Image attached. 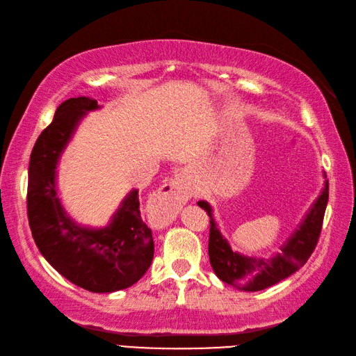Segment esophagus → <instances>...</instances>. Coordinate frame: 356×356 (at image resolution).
<instances>
[{"instance_id":"esophagus-1","label":"esophagus","mask_w":356,"mask_h":356,"mask_svg":"<svg viewBox=\"0 0 356 356\" xmlns=\"http://www.w3.org/2000/svg\"><path fill=\"white\" fill-rule=\"evenodd\" d=\"M191 195V187L184 174H177L163 186H160L153 199L149 200V218L156 225L169 224Z\"/></svg>"}]
</instances>
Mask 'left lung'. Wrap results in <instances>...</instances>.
Segmentation results:
<instances>
[{"instance_id":"1","label":"left lung","mask_w":356,"mask_h":356,"mask_svg":"<svg viewBox=\"0 0 356 356\" xmlns=\"http://www.w3.org/2000/svg\"><path fill=\"white\" fill-rule=\"evenodd\" d=\"M327 203L328 181L303 224L300 225V229L293 234V238L286 242V245L282 246V254H277L272 260H257V258L233 252L227 241L222 238L217 225L211 218L208 252L215 275L222 282L243 291H261L284 281L285 277L303 267L312 252L315 251L322 230V222H324ZM197 204L211 217L212 211L207 202H199Z\"/></svg>"}]
</instances>
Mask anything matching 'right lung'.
<instances>
[{"mask_svg":"<svg viewBox=\"0 0 356 356\" xmlns=\"http://www.w3.org/2000/svg\"><path fill=\"white\" fill-rule=\"evenodd\" d=\"M96 108L98 102L88 96L58 106L32 148L26 212L40 252L62 276L92 293H113L138 282L153 261V234L141 218L138 191L126 197L108 227L90 230L67 217L55 187L59 154L83 114Z\"/></svg>","mask_w":356,"mask_h":356,"instance_id":"add662e5","label":"right lung"}]
</instances>
